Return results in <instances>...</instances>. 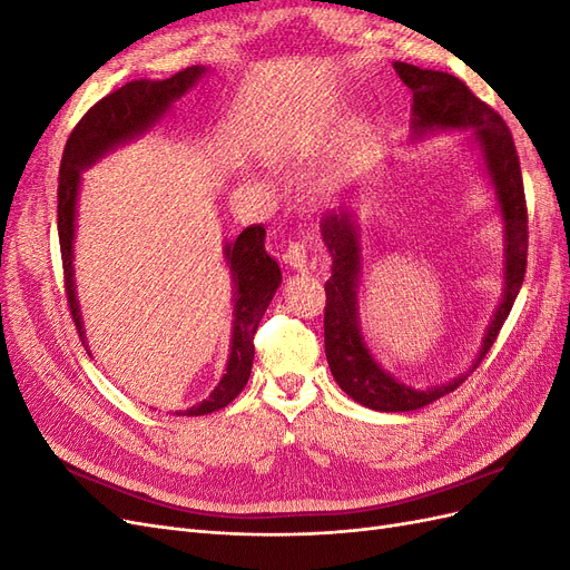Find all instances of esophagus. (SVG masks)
<instances>
[{
  "label": "esophagus",
  "mask_w": 570,
  "mask_h": 570,
  "mask_svg": "<svg viewBox=\"0 0 570 570\" xmlns=\"http://www.w3.org/2000/svg\"><path fill=\"white\" fill-rule=\"evenodd\" d=\"M283 262L297 273H306L308 271V256H306V247L299 243H289L287 249L283 252Z\"/></svg>",
  "instance_id": "esophagus-1"
}]
</instances>
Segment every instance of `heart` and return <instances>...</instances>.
<instances>
[{
    "label": "heart",
    "instance_id": "obj_1",
    "mask_svg": "<svg viewBox=\"0 0 570 570\" xmlns=\"http://www.w3.org/2000/svg\"><path fill=\"white\" fill-rule=\"evenodd\" d=\"M356 130H358V132H366V126H358Z\"/></svg>",
    "mask_w": 570,
    "mask_h": 570
}]
</instances>
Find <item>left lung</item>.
Here are the masks:
<instances>
[{
    "label": "left lung",
    "mask_w": 570,
    "mask_h": 570,
    "mask_svg": "<svg viewBox=\"0 0 570 570\" xmlns=\"http://www.w3.org/2000/svg\"><path fill=\"white\" fill-rule=\"evenodd\" d=\"M394 71L413 92L411 105V137H423L442 130H471L469 142L478 149L485 178L494 195L497 212L502 216L504 245V289L499 306L490 318L473 366L452 377V381L411 387L381 366L361 331L358 287L364 275V245L354 206L344 204L335 212H325L321 218L323 245L333 258V275L325 283V356L335 383L354 402L373 411H416L433 404L440 396L454 392L469 373L480 364L482 356L494 344L499 331L519 297L525 256H528V212L523 195V178L513 137L494 109L480 101L465 85L433 68H419L404 61H394Z\"/></svg>",
    "instance_id": "8db88e82"
}]
</instances>
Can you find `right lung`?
I'll use <instances>...</instances> for the list:
<instances>
[{"label":"right lung","mask_w":570,"mask_h":570,"mask_svg":"<svg viewBox=\"0 0 570 570\" xmlns=\"http://www.w3.org/2000/svg\"><path fill=\"white\" fill-rule=\"evenodd\" d=\"M206 66H189L185 71L166 80H130L124 88L99 99L97 105L80 118L71 137L66 140L61 168H59V245L63 258V278L68 304L80 340L88 347L85 325L80 314V302L76 292L73 271V245H76V220H78V195L82 183V170L105 159L109 151L124 147L137 137L157 128L159 120L170 114L176 101L195 88L206 76ZM266 228L249 226L235 239H226L223 258L230 268L233 283V337L226 373L214 387V392L199 404L183 411L185 416H204V413L228 406L235 396L245 390L252 361H254V333L258 321L264 318L266 308L281 287V266L264 247Z\"/></svg>","instance_id":"right-lung-1"}]
</instances>
